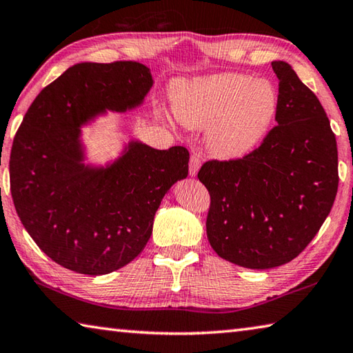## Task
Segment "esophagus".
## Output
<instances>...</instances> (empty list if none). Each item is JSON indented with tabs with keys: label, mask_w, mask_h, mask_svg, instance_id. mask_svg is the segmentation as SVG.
<instances>
[{
	"label": "esophagus",
	"mask_w": 353,
	"mask_h": 353,
	"mask_svg": "<svg viewBox=\"0 0 353 353\" xmlns=\"http://www.w3.org/2000/svg\"><path fill=\"white\" fill-rule=\"evenodd\" d=\"M199 168H201V157L193 154L190 157V176L194 177L199 172Z\"/></svg>",
	"instance_id": "34e87169"
}]
</instances>
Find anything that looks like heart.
Returning a JSON list of instances; mask_svg holds the SVG:
<instances>
[{
	"label": "heart",
	"mask_w": 353,
	"mask_h": 353,
	"mask_svg": "<svg viewBox=\"0 0 353 353\" xmlns=\"http://www.w3.org/2000/svg\"><path fill=\"white\" fill-rule=\"evenodd\" d=\"M171 100L182 125L210 126L207 150L222 160L250 154L267 136L278 111V94L270 81L234 72L176 81Z\"/></svg>",
	"instance_id": "b5f03b06"
}]
</instances>
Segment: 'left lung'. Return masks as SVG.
I'll use <instances>...</instances> for the list:
<instances>
[{
  "instance_id": "8db88e82",
  "label": "left lung",
  "mask_w": 353,
  "mask_h": 353,
  "mask_svg": "<svg viewBox=\"0 0 353 353\" xmlns=\"http://www.w3.org/2000/svg\"><path fill=\"white\" fill-rule=\"evenodd\" d=\"M276 126L238 160H210L199 171L211 205L210 245L236 265L265 270L296 258L329 216L338 191V150L316 95L285 61Z\"/></svg>"
}]
</instances>
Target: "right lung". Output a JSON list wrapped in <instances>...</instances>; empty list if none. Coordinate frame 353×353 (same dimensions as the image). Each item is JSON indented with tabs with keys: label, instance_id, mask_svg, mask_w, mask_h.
<instances>
[{
	"label": "right lung",
	"instance_id": "obj_1",
	"mask_svg": "<svg viewBox=\"0 0 353 353\" xmlns=\"http://www.w3.org/2000/svg\"><path fill=\"white\" fill-rule=\"evenodd\" d=\"M152 83L137 61L77 63L37 95L18 128L9 162L15 210L41 252L68 270L99 276L130 264L163 196L188 176L187 148L139 140L110 163H85L81 126L136 110Z\"/></svg>",
	"mask_w": 353,
	"mask_h": 353
}]
</instances>
